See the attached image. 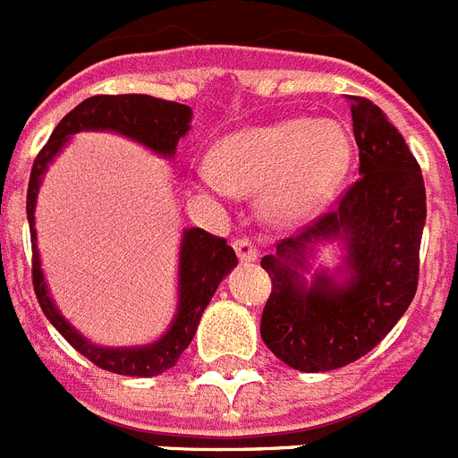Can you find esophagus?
<instances>
[{
	"mask_svg": "<svg viewBox=\"0 0 458 458\" xmlns=\"http://www.w3.org/2000/svg\"><path fill=\"white\" fill-rule=\"evenodd\" d=\"M234 251L242 262H256L258 260V249L253 246L251 240H237L234 242Z\"/></svg>",
	"mask_w": 458,
	"mask_h": 458,
	"instance_id": "1",
	"label": "esophagus"
}]
</instances>
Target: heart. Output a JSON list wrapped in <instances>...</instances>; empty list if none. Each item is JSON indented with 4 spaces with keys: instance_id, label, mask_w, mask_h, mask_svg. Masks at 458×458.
Segmentation results:
<instances>
[{
    "instance_id": "obj_1",
    "label": "heart",
    "mask_w": 458,
    "mask_h": 458,
    "mask_svg": "<svg viewBox=\"0 0 458 458\" xmlns=\"http://www.w3.org/2000/svg\"><path fill=\"white\" fill-rule=\"evenodd\" d=\"M348 163L350 140L339 124L285 119L225 138L214 152V170H202L198 180L216 196L265 191V216L293 225L334 196Z\"/></svg>"
}]
</instances>
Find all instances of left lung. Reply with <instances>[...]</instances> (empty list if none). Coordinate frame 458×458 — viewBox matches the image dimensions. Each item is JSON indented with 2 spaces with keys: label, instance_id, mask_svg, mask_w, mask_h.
Wrapping results in <instances>:
<instances>
[{
  "label": "left lung",
  "instance_id": "8db88e82",
  "mask_svg": "<svg viewBox=\"0 0 458 458\" xmlns=\"http://www.w3.org/2000/svg\"><path fill=\"white\" fill-rule=\"evenodd\" d=\"M360 180L339 205L260 260L272 278L260 336L290 369L320 373L360 360L411 306L420 274L427 191L403 135L376 103L350 97ZM327 241L342 246L334 270L312 272Z\"/></svg>",
  "mask_w": 458,
  "mask_h": 458
}]
</instances>
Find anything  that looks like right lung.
<instances>
[{
  "label": "right lung",
  "mask_w": 458,
  "mask_h": 458,
  "mask_svg": "<svg viewBox=\"0 0 458 458\" xmlns=\"http://www.w3.org/2000/svg\"><path fill=\"white\" fill-rule=\"evenodd\" d=\"M189 106L163 98L147 97V94H117V97H91L81 106H75L53 131L50 140L38 152L34 168H31L30 189H27V221L31 234V276H34V293L41 304L46 318L53 327L69 341L81 355L94 361L106 371L119 376L152 377L168 371L177 364L180 355L196 336L202 311L212 301L218 284L228 276L237 265L233 246L225 240L205 233L202 228H186L180 242V267H177V309L170 320V327L157 341L145 345H98L81 334L62 316L55 300L50 297L46 274L41 267V253L37 246V198L43 184V174L50 163L59 157L64 147L81 131H110L124 135L129 140L147 147L149 152L163 158H173L177 152V142L191 131Z\"/></svg>",
  "instance_id": "obj_1"
}]
</instances>
